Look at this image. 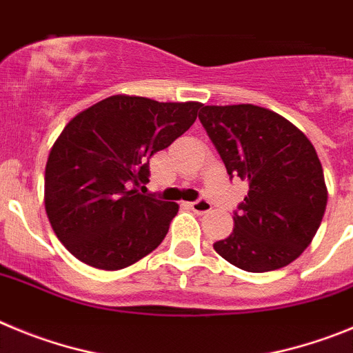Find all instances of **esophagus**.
Returning a JSON list of instances; mask_svg holds the SVG:
<instances>
[{
  "instance_id": "obj_1",
  "label": "esophagus",
  "mask_w": 353,
  "mask_h": 353,
  "mask_svg": "<svg viewBox=\"0 0 353 353\" xmlns=\"http://www.w3.org/2000/svg\"><path fill=\"white\" fill-rule=\"evenodd\" d=\"M190 208H192L196 214H205V212L211 211L212 205L208 199H199V200H195V202H192V204H190Z\"/></svg>"
}]
</instances>
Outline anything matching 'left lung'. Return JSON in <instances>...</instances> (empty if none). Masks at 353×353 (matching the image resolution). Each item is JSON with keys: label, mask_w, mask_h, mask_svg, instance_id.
<instances>
[{"label": "left lung", "mask_w": 353, "mask_h": 353, "mask_svg": "<svg viewBox=\"0 0 353 353\" xmlns=\"http://www.w3.org/2000/svg\"><path fill=\"white\" fill-rule=\"evenodd\" d=\"M199 119L230 179L248 183L234 230L216 241V253L248 272L294 262L315 237L327 205L313 144L285 117L252 103L202 105Z\"/></svg>", "instance_id": "left-lung-1"}]
</instances>
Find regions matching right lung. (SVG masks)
Segmentation results:
<instances>
[{
  "instance_id": "obj_1",
  "label": "right lung",
  "mask_w": 353,
  "mask_h": 353,
  "mask_svg": "<svg viewBox=\"0 0 353 353\" xmlns=\"http://www.w3.org/2000/svg\"><path fill=\"white\" fill-rule=\"evenodd\" d=\"M200 107L116 94L65 126L46 165V211L75 259L117 271L160 246L179 205L139 188L149 183V158L181 137Z\"/></svg>"
}]
</instances>
